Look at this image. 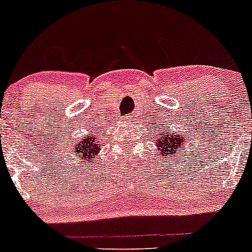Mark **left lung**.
Instances as JSON below:
<instances>
[{"mask_svg":"<svg viewBox=\"0 0 252 252\" xmlns=\"http://www.w3.org/2000/svg\"><path fill=\"white\" fill-rule=\"evenodd\" d=\"M167 133L168 135H164V134L159 133V138H157L156 145L157 149L159 150V156L163 157L166 156L167 158H172V156H174L175 154L178 155L179 152V146L184 144V136L180 135H174L171 130L167 129Z\"/></svg>","mask_w":252,"mask_h":252,"instance_id":"left-lung-1","label":"left lung"}]
</instances>
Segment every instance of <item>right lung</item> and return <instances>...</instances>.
Returning <instances> with one entry per match:
<instances>
[{"label":"right lung","instance_id":"obj_1","mask_svg":"<svg viewBox=\"0 0 252 252\" xmlns=\"http://www.w3.org/2000/svg\"><path fill=\"white\" fill-rule=\"evenodd\" d=\"M100 140L98 136L91 134L86 139H81L80 141H77V144L73 146V152L75 156L80 157L84 163H90L91 159L96 158L98 151H100Z\"/></svg>","mask_w":252,"mask_h":252}]
</instances>
